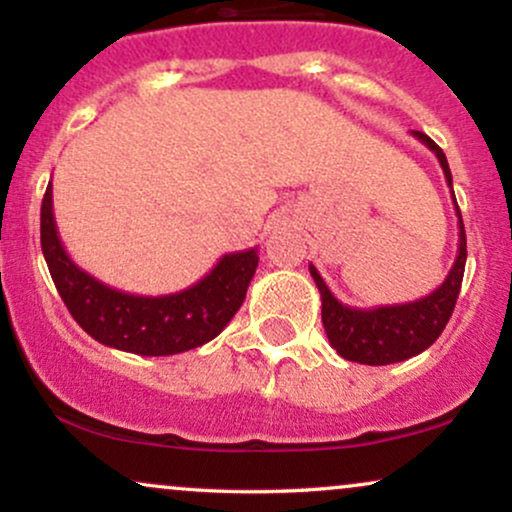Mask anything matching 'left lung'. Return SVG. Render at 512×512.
<instances>
[{
  "label": "left lung",
  "instance_id": "8db88e82",
  "mask_svg": "<svg viewBox=\"0 0 512 512\" xmlns=\"http://www.w3.org/2000/svg\"><path fill=\"white\" fill-rule=\"evenodd\" d=\"M411 134L436 154L445 182L452 190V173L443 149L424 132ZM455 214L457 226H460L455 262H452L443 284L419 301L378 305V308H351L334 296L315 269V264H310V276L315 279L322 298V325H325L332 349H337L339 356L346 361L363 363V366H390V363L407 361V358L421 354L436 342L448 325L452 310H455L457 296L462 289L464 262H467V236H464V223L457 202Z\"/></svg>",
  "mask_w": 512,
  "mask_h": 512
}]
</instances>
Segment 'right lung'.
<instances>
[{"mask_svg": "<svg viewBox=\"0 0 512 512\" xmlns=\"http://www.w3.org/2000/svg\"><path fill=\"white\" fill-rule=\"evenodd\" d=\"M40 245L64 305L79 327L110 349L139 356H173L219 337L245 301L257 248L228 252L207 276L166 296H137L103 284L64 250L52 214V182L40 207Z\"/></svg>", "mask_w": 512, "mask_h": 512, "instance_id": "1", "label": "right lung"}]
</instances>
